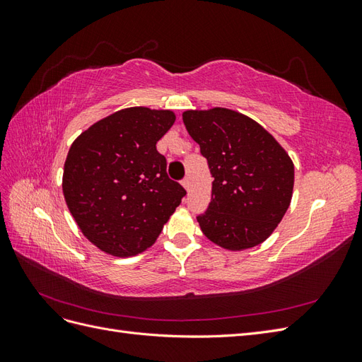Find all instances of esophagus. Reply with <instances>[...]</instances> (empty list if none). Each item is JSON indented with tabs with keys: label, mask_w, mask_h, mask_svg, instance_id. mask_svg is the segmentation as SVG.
I'll list each match as a JSON object with an SVG mask.
<instances>
[{
	"label": "esophagus",
	"mask_w": 362,
	"mask_h": 362,
	"mask_svg": "<svg viewBox=\"0 0 362 362\" xmlns=\"http://www.w3.org/2000/svg\"><path fill=\"white\" fill-rule=\"evenodd\" d=\"M181 184H182V187L185 189V190H190V180L189 178H184L182 181H181Z\"/></svg>",
	"instance_id": "obj_1"
}]
</instances>
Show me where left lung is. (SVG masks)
I'll use <instances>...</instances> for the list:
<instances>
[{"instance_id":"obj_1","label":"left lung","mask_w":362,"mask_h":362,"mask_svg":"<svg viewBox=\"0 0 362 362\" xmlns=\"http://www.w3.org/2000/svg\"><path fill=\"white\" fill-rule=\"evenodd\" d=\"M182 122L214 178L211 202L198 216L204 235L231 252L266 242L293 198L288 152L264 127L229 108L185 110Z\"/></svg>"}]
</instances>
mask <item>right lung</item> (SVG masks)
I'll list each match as a JSON object with an SVG mask.
<instances>
[{
  "instance_id": "obj_1",
  "label": "right lung",
  "mask_w": 362,
  "mask_h": 362,
  "mask_svg": "<svg viewBox=\"0 0 362 362\" xmlns=\"http://www.w3.org/2000/svg\"><path fill=\"white\" fill-rule=\"evenodd\" d=\"M172 110L128 107L74 140L63 169V196L83 235L125 258L156 243L185 190L169 180L156 148L173 125Z\"/></svg>"
}]
</instances>
